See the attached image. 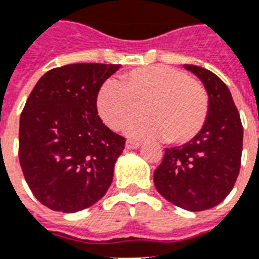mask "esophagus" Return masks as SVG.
Here are the masks:
<instances>
[{
	"mask_svg": "<svg viewBox=\"0 0 259 259\" xmlns=\"http://www.w3.org/2000/svg\"><path fill=\"white\" fill-rule=\"evenodd\" d=\"M140 146H142V143H140V142H138V140H132V139H128L127 143H125V147L130 148V150H134V148H139Z\"/></svg>",
	"mask_w": 259,
	"mask_h": 259,
	"instance_id": "obj_1",
	"label": "esophagus"
}]
</instances>
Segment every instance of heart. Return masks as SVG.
Wrapping results in <instances>:
<instances>
[{"mask_svg": "<svg viewBox=\"0 0 259 259\" xmlns=\"http://www.w3.org/2000/svg\"><path fill=\"white\" fill-rule=\"evenodd\" d=\"M143 112L130 131L140 138H165L185 144L201 132L208 119L205 88L180 69L166 65L138 67L108 81L97 96L98 113L112 130H123Z\"/></svg>", "mask_w": 259, "mask_h": 259, "instance_id": "obj_1", "label": "heart"}]
</instances>
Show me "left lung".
I'll list each match as a JSON object with an SVG mask.
<instances>
[{"label":"left lung","mask_w":259,"mask_h":259,"mask_svg":"<svg viewBox=\"0 0 259 259\" xmlns=\"http://www.w3.org/2000/svg\"><path fill=\"white\" fill-rule=\"evenodd\" d=\"M197 75L209 97L208 119L193 140L165 148L154 171L155 188L167 201L186 211H204L220 204L239 174L243 127L227 85L200 66L185 65Z\"/></svg>","instance_id":"8db88e82"}]
</instances>
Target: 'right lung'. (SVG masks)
<instances>
[{
  "label": "right lung",
  "instance_id": "1",
  "mask_svg": "<svg viewBox=\"0 0 259 259\" xmlns=\"http://www.w3.org/2000/svg\"><path fill=\"white\" fill-rule=\"evenodd\" d=\"M119 67L74 63L50 70L25 102L20 165L33 196L53 211H82L111 186L125 138L102 123L97 96Z\"/></svg>",
  "mask_w": 259,
  "mask_h": 259
}]
</instances>
